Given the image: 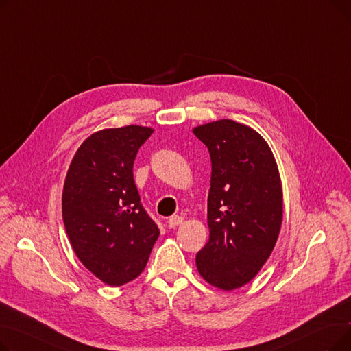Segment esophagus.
Segmentation results:
<instances>
[{
    "label": "esophagus",
    "instance_id": "obj_1",
    "mask_svg": "<svg viewBox=\"0 0 351 351\" xmlns=\"http://www.w3.org/2000/svg\"><path fill=\"white\" fill-rule=\"evenodd\" d=\"M182 222H183V217H182V216H178V215L171 216V217L168 219V228L175 229V228L179 226Z\"/></svg>",
    "mask_w": 351,
    "mask_h": 351
}]
</instances>
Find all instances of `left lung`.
<instances>
[{"label":"left lung","mask_w":351,"mask_h":351,"mask_svg":"<svg viewBox=\"0 0 351 351\" xmlns=\"http://www.w3.org/2000/svg\"><path fill=\"white\" fill-rule=\"evenodd\" d=\"M210 154L209 241L196 254L199 274L230 291L249 283L271 254L282 228L278 163L253 128L219 119L192 129Z\"/></svg>","instance_id":"left-lung-1"}]
</instances>
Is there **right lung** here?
<instances>
[{
	"instance_id": "right-lung-1",
	"label": "right lung",
	"mask_w": 351,
	"mask_h": 351,
	"mask_svg": "<svg viewBox=\"0 0 351 351\" xmlns=\"http://www.w3.org/2000/svg\"><path fill=\"white\" fill-rule=\"evenodd\" d=\"M149 126L101 129L72 158L62 191V219L81 263L109 286L143 271L159 229L141 205L134 160Z\"/></svg>"
}]
</instances>
